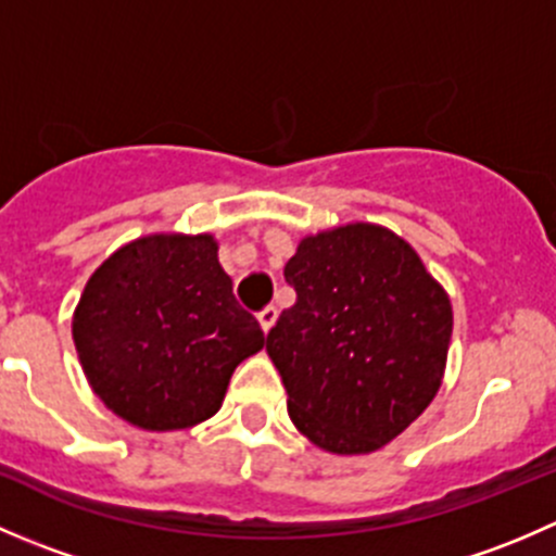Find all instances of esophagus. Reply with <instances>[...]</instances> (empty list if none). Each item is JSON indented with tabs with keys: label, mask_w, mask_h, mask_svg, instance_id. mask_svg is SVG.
<instances>
[{
	"label": "esophagus",
	"mask_w": 556,
	"mask_h": 556,
	"mask_svg": "<svg viewBox=\"0 0 556 556\" xmlns=\"http://www.w3.org/2000/svg\"><path fill=\"white\" fill-rule=\"evenodd\" d=\"M277 314H279L277 306H263V309L257 312V319H261V328L266 330V333H268V328H271V325L277 323Z\"/></svg>",
	"instance_id": "esophagus-1"
}]
</instances>
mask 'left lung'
<instances>
[{
    "label": "left lung",
    "mask_w": 556,
    "mask_h": 556,
    "mask_svg": "<svg viewBox=\"0 0 556 556\" xmlns=\"http://www.w3.org/2000/svg\"><path fill=\"white\" fill-rule=\"evenodd\" d=\"M295 304L266 352L295 428L333 454L390 444L441 387L452 304L401 237L352 223L306 237L285 266Z\"/></svg>",
    "instance_id": "1"
}]
</instances>
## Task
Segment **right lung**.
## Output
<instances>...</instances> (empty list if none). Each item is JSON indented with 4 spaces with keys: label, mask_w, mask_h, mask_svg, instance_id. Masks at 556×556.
Returning a JSON list of instances; mask_svg holds the SVG:
<instances>
[{
    "label": "right lung",
    "mask_w": 556,
    "mask_h": 556,
    "mask_svg": "<svg viewBox=\"0 0 556 556\" xmlns=\"http://www.w3.org/2000/svg\"><path fill=\"white\" fill-rule=\"evenodd\" d=\"M72 336L104 406L144 430L210 419L233 368L266 344L206 233L121 247L88 279Z\"/></svg>",
    "instance_id": "right-lung-1"
}]
</instances>
